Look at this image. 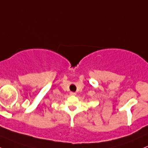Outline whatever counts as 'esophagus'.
<instances>
[{
	"mask_svg": "<svg viewBox=\"0 0 148 148\" xmlns=\"http://www.w3.org/2000/svg\"><path fill=\"white\" fill-rule=\"evenodd\" d=\"M70 95H76V92H70Z\"/></svg>",
	"mask_w": 148,
	"mask_h": 148,
	"instance_id": "1",
	"label": "esophagus"
}]
</instances>
